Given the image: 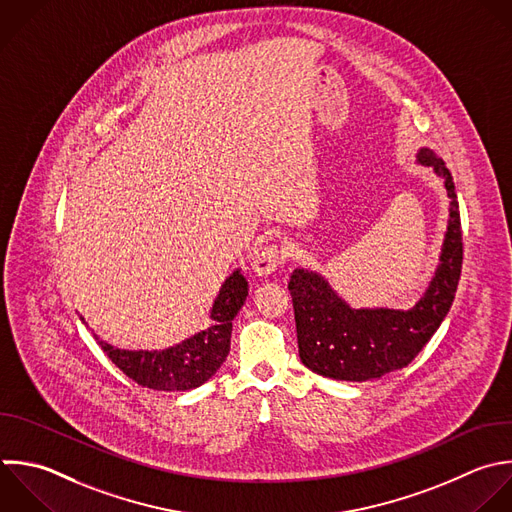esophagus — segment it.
<instances>
[{
    "instance_id": "esophagus-1",
    "label": "esophagus",
    "mask_w": 512,
    "mask_h": 512,
    "mask_svg": "<svg viewBox=\"0 0 512 512\" xmlns=\"http://www.w3.org/2000/svg\"><path fill=\"white\" fill-rule=\"evenodd\" d=\"M282 262H284V250L276 244H270V246H264L256 252L254 262H252V270L258 276H268V274L276 272Z\"/></svg>"
}]
</instances>
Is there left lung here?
Masks as SVG:
<instances>
[{
	"label": "left lung",
	"mask_w": 512,
	"mask_h": 512,
	"mask_svg": "<svg viewBox=\"0 0 512 512\" xmlns=\"http://www.w3.org/2000/svg\"><path fill=\"white\" fill-rule=\"evenodd\" d=\"M444 182L450 198L448 226L434 276L408 310L350 308L328 280L296 268L288 290L294 304L298 352L306 368L334 380L364 382L408 366L448 314L462 268V230L454 182L444 162L430 150L416 154Z\"/></svg>",
	"instance_id": "8db88e82"
}]
</instances>
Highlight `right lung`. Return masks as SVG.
<instances>
[{"mask_svg": "<svg viewBox=\"0 0 512 512\" xmlns=\"http://www.w3.org/2000/svg\"><path fill=\"white\" fill-rule=\"evenodd\" d=\"M246 296L248 282L236 268L212 304L208 328L164 350H122L100 340L98 334L94 336L110 360L140 386L166 392L192 390L210 380L224 364L230 352L232 320Z\"/></svg>", "mask_w": 512, "mask_h": 512, "instance_id": "right-lung-1", "label": "right lung"}]
</instances>
